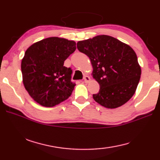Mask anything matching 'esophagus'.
<instances>
[{"label": "esophagus", "mask_w": 160, "mask_h": 160, "mask_svg": "<svg viewBox=\"0 0 160 160\" xmlns=\"http://www.w3.org/2000/svg\"><path fill=\"white\" fill-rule=\"evenodd\" d=\"M83 79H84V82H85V83H88L91 80L90 78L89 77V76H88V75H85V76L84 77Z\"/></svg>", "instance_id": "obj_1"}]
</instances>
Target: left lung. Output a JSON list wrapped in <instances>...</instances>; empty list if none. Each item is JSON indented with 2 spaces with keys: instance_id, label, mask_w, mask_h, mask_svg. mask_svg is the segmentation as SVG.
<instances>
[{
  "instance_id": "obj_1",
  "label": "left lung",
  "mask_w": 160,
  "mask_h": 160,
  "mask_svg": "<svg viewBox=\"0 0 160 160\" xmlns=\"http://www.w3.org/2000/svg\"><path fill=\"white\" fill-rule=\"evenodd\" d=\"M78 49L90 59L92 75L99 85L93 99L108 109L122 106L133 96L141 75L137 55L129 45L108 35L79 41Z\"/></svg>"
}]
</instances>
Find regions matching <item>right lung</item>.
Returning <instances> with one entry per match:
<instances>
[{
  "label": "right lung",
  "mask_w": 160,
  "mask_h": 160,
  "mask_svg": "<svg viewBox=\"0 0 160 160\" xmlns=\"http://www.w3.org/2000/svg\"><path fill=\"white\" fill-rule=\"evenodd\" d=\"M76 43L52 37L34 43L21 62L22 82L32 99L45 107H53L71 95L75 86L72 70L64 61L76 49Z\"/></svg>",
  "instance_id": "obj_1"
}]
</instances>
